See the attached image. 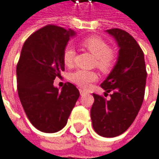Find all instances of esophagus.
Segmentation results:
<instances>
[{"mask_svg": "<svg viewBox=\"0 0 159 159\" xmlns=\"http://www.w3.org/2000/svg\"><path fill=\"white\" fill-rule=\"evenodd\" d=\"M79 92H80V94H81V95H84V94L86 93V92H85L84 90H82V89H80Z\"/></svg>", "mask_w": 159, "mask_h": 159, "instance_id": "obj_1", "label": "esophagus"}]
</instances>
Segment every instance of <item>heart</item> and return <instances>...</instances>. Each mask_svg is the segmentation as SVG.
<instances>
[{
    "label": "heart",
    "mask_w": 159,
    "mask_h": 159,
    "mask_svg": "<svg viewBox=\"0 0 159 159\" xmlns=\"http://www.w3.org/2000/svg\"><path fill=\"white\" fill-rule=\"evenodd\" d=\"M82 46L92 53L95 58L96 67L102 73H108L113 68L116 62V55L109 45L102 39L91 36L87 37L82 42ZM75 58V50L72 47L67 46L64 49L62 60L64 65L71 66ZM97 79L96 74L93 71L76 70L70 75V80L74 84L82 88H86L91 83Z\"/></svg>",
    "instance_id": "1"
}]
</instances>
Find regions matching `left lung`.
Returning a JSON list of instances; mask_svg holds the SVG:
<instances>
[{
    "label": "left lung",
    "mask_w": 159,
    "mask_h": 159,
    "mask_svg": "<svg viewBox=\"0 0 159 159\" xmlns=\"http://www.w3.org/2000/svg\"><path fill=\"white\" fill-rule=\"evenodd\" d=\"M114 36L119 54L116 64L100 84L110 99L93 93L91 118L94 131L100 136L112 138L125 133L134 121L142 107L147 71L144 54L135 39L119 28L108 29Z\"/></svg>",
    "instance_id": "obj_1"
}]
</instances>
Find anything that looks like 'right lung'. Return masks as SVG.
<instances>
[{
    "instance_id": "add662e5",
    "label": "right lung",
    "mask_w": 159,
    "mask_h": 159,
    "mask_svg": "<svg viewBox=\"0 0 159 159\" xmlns=\"http://www.w3.org/2000/svg\"><path fill=\"white\" fill-rule=\"evenodd\" d=\"M75 34L48 25L26 39L17 65V93L31 124L43 133H56L66 125L79 91L66 83L61 92L53 83L65 70L64 49Z\"/></svg>"
}]
</instances>
